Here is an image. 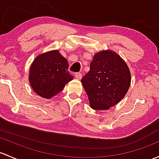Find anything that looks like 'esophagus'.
<instances>
[{
    "label": "esophagus",
    "instance_id": "obj_1",
    "mask_svg": "<svg viewBox=\"0 0 159 159\" xmlns=\"http://www.w3.org/2000/svg\"><path fill=\"white\" fill-rule=\"evenodd\" d=\"M75 78H76L77 79L80 80L81 78H82V75H81V73H80V72L76 73V74H75Z\"/></svg>",
    "mask_w": 159,
    "mask_h": 159
}]
</instances>
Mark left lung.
I'll return each mask as SVG.
<instances>
[{
	"mask_svg": "<svg viewBox=\"0 0 159 159\" xmlns=\"http://www.w3.org/2000/svg\"><path fill=\"white\" fill-rule=\"evenodd\" d=\"M93 110H108L123 99L131 83L129 67L118 54L103 50L93 56L90 71L81 79Z\"/></svg>",
	"mask_w": 159,
	"mask_h": 159,
	"instance_id": "left-lung-1",
	"label": "left lung"
}]
</instances>
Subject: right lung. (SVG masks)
I'll return each instance as SVG.
<instances>
[{
  "mask_svg": "<svg viewBox=\"0 0 159 159\" xmlns=\"http://www.w3.org/2000/svg\"><path fill=\"white\" fill-rule=\"evenodd\" d=\"M68 69V61L58 50L42 53L35 58L30 68V84L39 96L50 99L61 92L74 78Z\"/></svg>",
  "mask_w": 159,
  "mask_h": 159,
  "instance_id": "1",
  "label": "right lung"
}]
</instances>
